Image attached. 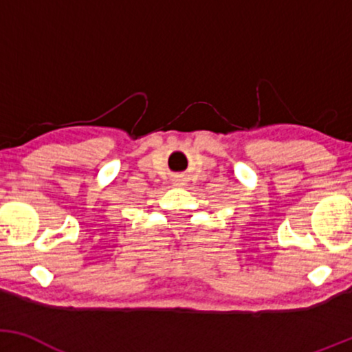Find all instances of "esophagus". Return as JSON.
<instances>
[{
    "label": "esophagus",
    "instance_id": "1",
    "mask_svg": "<svg viewBox=\"0 0 352 352\" xmlns=\"http://www.w3.org/2000/svg\"><path fill=\"white\" fill-rule=\"evenodd\" d=\"M179 182H180V180H179Z\"/></svg>",
    "mask_w": 352,
    "mask_h": 352
}]
</instances>
